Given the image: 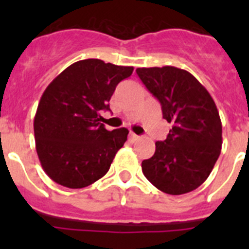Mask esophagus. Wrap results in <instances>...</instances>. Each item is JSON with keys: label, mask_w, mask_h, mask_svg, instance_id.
Masks as SVG:
<instances>
[{"label": "esophagus", "mask_w": 249, "mask_h": 249, "mask_svg": "<svg viewBox=\"0 0 249 249\" xmlns=\"http://www.w3.org/2000/svg\"><path fill=\"white\" fill-rule=\"evenodd\" d=\"M128 137H129V141H131V142H136V141L140 140V136L135 135V133H133V132H131V133H129Z\"/></svg>", "instance_id": "esophagus-1"}]
</instances>
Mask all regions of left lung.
Listing matches in <instances>:
<instances>
[{
    "label": "left lung",
    "instance_id": "1",
    "mask_svg": "<svg viewBox=\"0 0 249 249\" xmlns=\"http://www.w3.org/2000/svg\"><path fill=\"white\" fill-rule=\"evenodd\" d=\"M138 77L162 106L172 128L142 172L156 188L178 196L198 188L212 172L222 148V123L211 94L181 68H137Z\"/></svg>",
    "mask_w": 249,
    "mask_h": 249
}]
</instances>
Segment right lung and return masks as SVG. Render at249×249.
<instances>
[{
  "label": "right lung",
  "instance_id": "right-lung-1",
  "mask_svg": "<svg viewBox=\"0 0 249 249\" xmlns=\"http://www.w3.org/2000/svg\"><path fill=\"white\" fill-rule=\"evenodd\" d=\"M133 67L82 59L68 66L43 92L34 121L36 151L46 175L68 188H83L108 172L128 129L107 131L101 111Z\"/></svg>",
  "mask_w": 249,
  "mask_h": 249
}]
</instances>
